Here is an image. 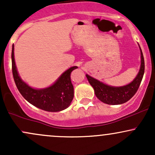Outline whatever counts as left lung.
<instances>
[{"instance_id": "obj_1", "label": "left lung", "mask_w": 155, "mask_h": 155, "mask_svg": "<svg viewBox=\"0 0 155 155\" xmlns=\"http://www.w3.org/2000/svg\"><path fill=\"white\" fill-rule=\"evenodd\" d=\"M140 67L136 77L133 81L122 87H112L94 79L86 74L88 81L95 90L96 97L104 104L108 105L122 104L128 101L139 87L144 74V59L140 46Z\"/></svg>"}]
</instances>
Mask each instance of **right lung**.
<instances>
[{
	"label": "right lung",
	"instance_id": "add662e5",
	"mask_svg": "<svg viewBox=\"0 0 155 155\" xmlns=\"http://www.w3.org/2000/svg\"><path fill=\"white\" fill-rule=\"evenodd\" d=\"M15 46L12 45V73L16 86L24 98L35 107L47 111H63L70 106L74 98V86L71 80V74L77 66H73L65 71L50 87L44 89H34L28 86L21 79L17 72L15 61Z\"/></svg>",
	"mask_w": 155,
	"mask_h": 155
}]
</instances>
